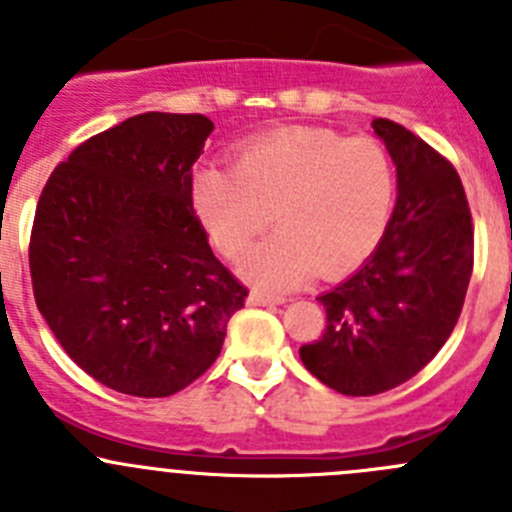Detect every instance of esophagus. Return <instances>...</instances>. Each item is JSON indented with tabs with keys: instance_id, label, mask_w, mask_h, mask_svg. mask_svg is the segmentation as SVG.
<instances>
[{
	"instance_id": "esophagus-1",
	"label": "esophagus",
	"mask_w": 512,
	"mask_h": 512,
	"mask_svg": "<svg viewBox=\"0 0 512 512\" xmlns=\"http://www.w3.org/2000/svg\"><path fill=\"white\" fill-rule=\"evenodd\" d=\"M247 303L250 305H262V308H267V305H283L285 298H272V295H265V293H250V298H247Z\"/></svg>"
}]
</instances>
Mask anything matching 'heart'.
I'll list each match as a JSON object with an SVG mask.
<instances>
[{"label":"heart","instance_id":"heart-1","mask_svg":"<svg viewBox=\"0 0 512 512\" xmlns=\"http://www.w3.org/2000/svg\"><path fill=\"white\" fill-rule=\"evenodd\" d=\"M394 166L374 138L290 126L242 148L237 169L204 164L191 199L214 245L240 257L275 217L280 232L240 260L242 278L285 293L338 278L379 247L394 212Z\"/></svg>","mask_w":512,"mask_h":512}]
</instances>
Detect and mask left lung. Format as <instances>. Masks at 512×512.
Wrapping results in <instances>:
<instances>
[{"label": "left lung", "mask_w": 512, "mask_h": 512, "mask_svg": "<svg viewBox=\"0 0 512 512\" xmlns=\"http://www.w3.org/2000/svg\"><path fill=\"white\" fill-rule=\"evenodd\" d=\"M396 166V204L379 247L323 293L326 333L300 348L305 369L346 396L404 384L455 331L472 275V217L455 166L386 118H374Z\"/></svg>", "instance_id": "obj_1"}]
</instances>
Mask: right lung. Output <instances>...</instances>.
<instances>
[{
    "label": "right lung",
    "mask_w": 512,
    "mask_h": 512,
    "mask_svg": "<svg viewBox=\"0 0 512 512\" xmlns=\"http://www.w3.org/2000/svg\"><path fill=\"white\" fill-rule=\"evenodd\" d=\"M212 131L199 113L128 118L80 143L37 202V308L75 364L121 394L156 399L199 379L245 305L191 207Z\"/></svg>",
    "instance_id": "1"
}]
</instances>
